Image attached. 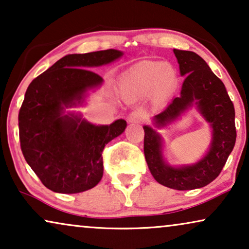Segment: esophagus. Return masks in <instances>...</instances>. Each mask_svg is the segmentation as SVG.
I'll use <instances>...</instances> for the list:
<instances>
[{
  "mask_svg": "<svg viewBox=\"0 0 249 249\" xmlns=\"http://www.w3.org/2000/svg\"><path fill=\"white\" fill-rule=\"evenodd\" d=\"M144 118H145L144 112L141 111V110H135L128 115V121L129 122H135V124L137 122V124H139V122H142V120H144Z\"/></svg>",
  "mask_w": 249,
  "mask_h": 249,
  "instance_id": "obj_1",
  "label": "esophagus"
}]
</instances>
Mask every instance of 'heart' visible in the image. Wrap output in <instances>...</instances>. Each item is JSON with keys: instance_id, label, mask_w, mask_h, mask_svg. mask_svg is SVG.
Returning <instances> with one entry per match:
<instances>
[{"instance_id": "1", "label": "heart", "mask_w": 249, "mask_h": 249, "mask_svg": "<svg viewBox=\"0 0 249 249\" xmlns=\"http://www.w3.org/2000/svg\"><path fill=\"white\" fill-rule=\"evenodd\" d=\"M177 83L173 68L163 62H145L135 67L121 80L120 89L128 98H142L152 91L155 103L168 100Z\"/></svg>"}]
</instances>
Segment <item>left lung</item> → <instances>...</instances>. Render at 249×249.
Segmentation results:
<instances>
[{"label": "left lung", "instance_id": "left-lung-1", "mask_svg": "<svg viewBox=\"0 0 249 249\" xmlns=\"http://www.w3.org/2000/svg\"><path fill=\"white\" fill-rule=\"evenodd\" d=\"M173 53L185 80L179 96L154 115L153 124L164 128L195 107L210 124L212 139L202 159L193 164L175 166L163 156L162 136L151 125H144V153L149 171L159 183L176 190H192L212 182L232 152L237 137L234 107L224 84L198 54L177 49Z\"/></svg>", "mask_w": 249, "mask_h": 249}]
</instances>
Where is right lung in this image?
Wrapping results in <instances>:
<instances>
[{
    "mask_svg": "<svg viewBox=\"0 0 249 249\" xmlns=\"http://www.w3.org/2000/svg\"><path fill=\"white\" fill-rule=\"evenodd\" d=\"M122 55L118 50L68 54L27 88L19 111L20 146L30 168L52 192L77 194L101 181L102 152L124 131L127 122L94 124L68 108L84 105L88 91L103 84L90 68Z\"/></svg>",
    "mask_w": 249,
    "mask_h": 249,
    "instance_id": "1",
    "label": "right lung"
}]
</instances>
